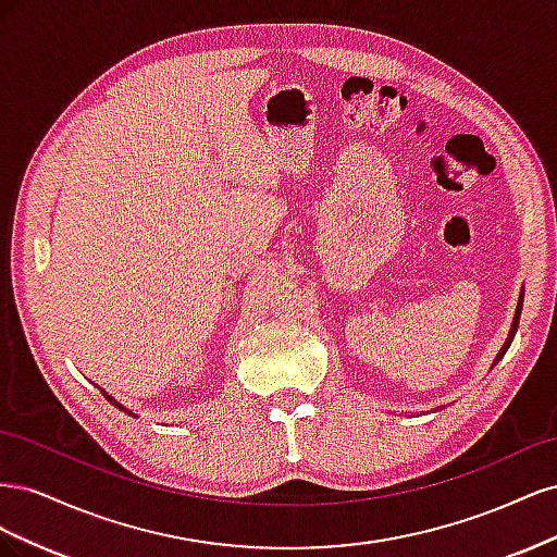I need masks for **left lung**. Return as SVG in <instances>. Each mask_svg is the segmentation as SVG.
Segmentation results:
<instances>
[{
  "instance_id": "1",
  "label": "left lung",
  "mask_w": 557,
  "mask_h": 557,
  "mask_svg": "<svg viewBox=\"0 0 557 557\" xmlns=\"http://www.w3.org/2000/svg\"><path fill=\"white\" fill-rule=\"evenodd\" d=\"M518 320H520V315H516V320H513V327H511V336L507 339V344H504V348L499 350V356H497V360L504 356V352H507V348L511 346V342H513V334H516V330H518Z\"/></svg>"
}]
</instances>
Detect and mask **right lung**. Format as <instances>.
<instances>
[{"mask_svg":"<svg viewBox=\"0 0 557 557\" xmlns=\"http://www.w3.org/2000/svg\"><path fill=\"white\" fill-rule=\"evenodd\" d=\"M104 395H107V393H104ZM107 399H109V401H111V404H113V407H117V409H123V407H121V404H117V401H115V399H111V397H109V395H107ZM123 411H125V409H123ZM127 413H129V411H127Z\"/></svg>","mask_w":557,"mask_h":557,"instance_id":"obj_1","label":"right lung"}]
</instances>
